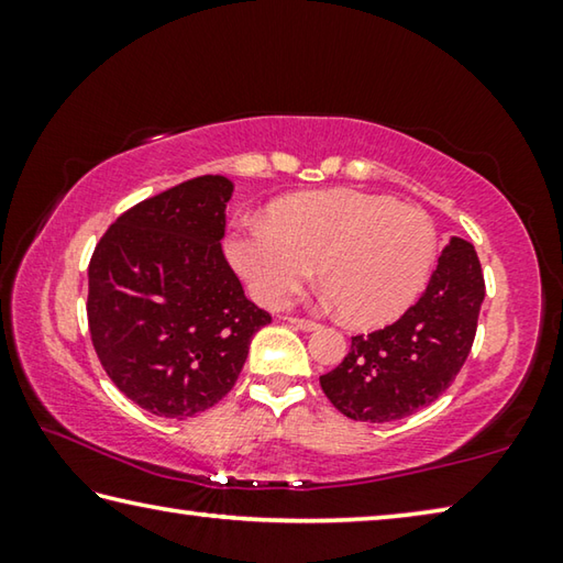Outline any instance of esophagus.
<instances>
[{
    "mask_svg": "<svg viewBox=\"0 0 563 563\" xmlns=\"http://www.w3.org/2000/svg\"><path fill=\"white\" fill-rule=\"evenodd\" d=\"M285 320H288L292 328H300V330H318V328H320V322H318V320H310V318L290 316V318H285Z\"/></svg>",
    "mask_w": 563,
    "mask_h": 563,
    "instance_id": "obj_1",
    "label": "esophagus"
}]
</instances>
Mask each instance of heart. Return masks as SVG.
<instances>
[{"instance_id": "b5f03b06", "label": "heart", "mask_w": 563, "mask_h": 563, "mask_svg": "<svg viewBox=\"0 0 563 563\" xmlns=\"http://www.w3.org/2000/svg\"><path fill=\"white\" fill-rule=\"evenodd\" d=\"M228 258L263 305L280 308L320 271L328 298L355 325H383L424 288L437 231L419 208L355 188L275 201L265 221H241Z\"/></svg>"}]
</instances>
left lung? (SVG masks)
Masks as SVG:
<instances>
[{
  "label": "left lung",
  "instance_id": "8db88e82",
  "mask_svg": "<svg viewBox=\"0 0 563 563\" xmlns=\"http://www.w3.org/2000/svg\"><path fill=\"white\" fill-rule=\"evenodd\" d=\"M482 300L474 245L452 238L422 298L393 325L352 338L345 360L320 377L322 393L355 422H395L419 412L470 357Z\"/></svg>",
  "mask_w": 563,
  "mask_h": 563
}]
</instances>
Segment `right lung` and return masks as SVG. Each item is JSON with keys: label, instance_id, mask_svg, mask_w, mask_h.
<instances>
[{"label": "right lung", "instance_id": "right-lung-1", "mask_svg": "<svg viewBox=\"0 0 563 563\" xmlns=\"http://www.w3.org/2000/svg\"><path fill=\"white\" fill-rule=\"evenodd\" d=\"M233 184L198 176L129 208L93 247L87 318L111 383L158 417L188 419L231 393L271 312L221 251Z\"/></svg>", "mask_w": 563, "mask_h": 563}]
</instances>
